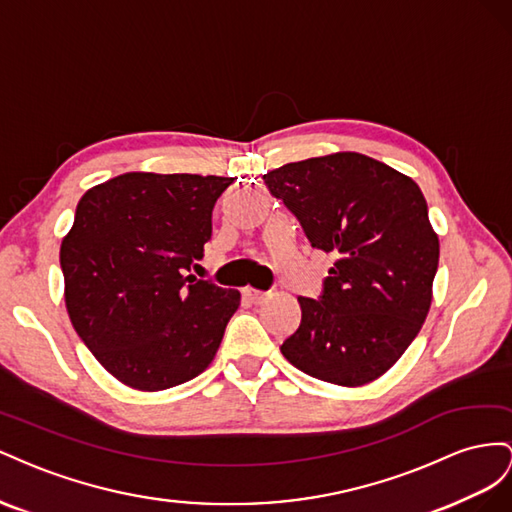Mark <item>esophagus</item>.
I'll use <instances>...</instances> for the list:
<instances>
[{
  "mask_svg": "<svg viewBox=\"0 0 512 512\" xmlns=\"http://www.w3.org/2000/svg\"><path fill=\"white\" fill-rule=\"evenodd\" d=\"M242 294H244V298L248 300V302H253V304H261V302H264L266 300V291H259V289H251V287H246L244 291H242Z\"/></svg>",
  "mask_w": 512,
  "mask_h": 512,
  "instance_id": "esophagus-1",
  "label": "esophagus"
}]
</instances>
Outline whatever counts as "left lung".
<instances>
[{
	"label": "left lung",
	"mask_w": 512,
	"mask_h": 512,
	"mask_svg": "<svg viewBox=\"0 0 512 512\" xmlns=\"http://www.w3.org/2000/svg\"><path fill=\"white\" fill-rule=\"evenodd\" d=\"M313 248L337 255L281 352L306 375L362 386L386 373L422 328L440 261L427 201L407 175L356 152L264 175Z\"/></svg>",
	"instance_id": "8db88e82"
}]
</instances>
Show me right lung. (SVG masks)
Wrapping results in <instances>:
<instances>
[{
	"instance_id": "obj_1",
	"label": "right lung",
	"mask_w": 512,
	"mask_h": 512,
	"mask_svg": "<svg viewBox=\"0 0 512 512\" xmlns=\"http://www.w3.org/2000/svg\"><path fill=\"white\" fill-rule=\"evenodd\" d=\"M233 178L124 173L87 191L62 240L72 326L115 379L165 390L212 362L240 291L195 279Z\"/></svg>"
}]
</instances>
